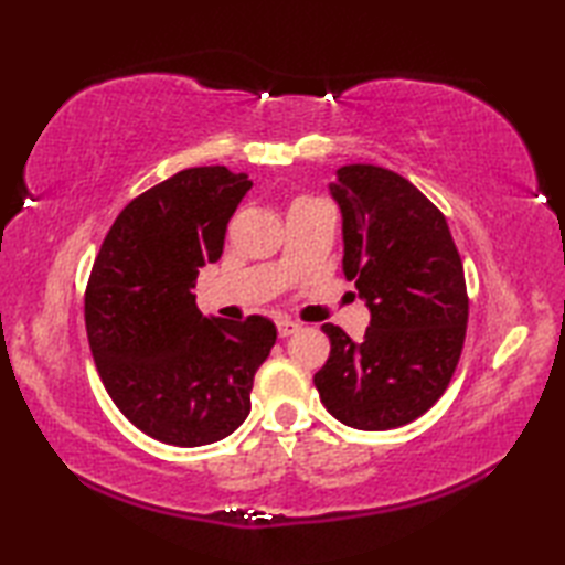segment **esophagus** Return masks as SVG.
<instances>
[{"mask_svg": "<svg viewBox=\"0 0 565 565\" xmlns=\"http://www.w3.org/2000/svg\"><path fill=\"white\" fill-rule=\"evenodd\" d=\"M301 328H303L301 322H296V320H281L279 322V338H291V334H296Z\"/></svg>", "mask_w": 565, "mask_h": 565, "instance_id": "esophagus-1", "label": "esophagus"}]
</instances>
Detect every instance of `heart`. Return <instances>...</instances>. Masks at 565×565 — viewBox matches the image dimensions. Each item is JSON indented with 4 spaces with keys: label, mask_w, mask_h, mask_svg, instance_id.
Masks as SVG:
<instances>
[{
    "label": "heart",
    "mask_w": 565,
    "mask_h": 565,
    "mask_svg": "<svg viewBox=\"0 0 565 565\" xmlns=\"http://www.w3.org/2000/svg\"><path fill=\"white\" fill-rule=\"evenodd\" d=\"M298 201H303V199H298Z\"/></svg>",
    "instance_id": "obj_1"
}]
</instances>
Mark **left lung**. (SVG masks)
<instances>
[{"label":"left lung","instance_id":"8db88e82","mask_svg":"<svg viewBox=\"0 0 565 565\" xmlns=\"http://www.w3.org/2000/svg\"><path fill=\"white\" fill-rule=\"evenodd\" d=\"M347 281L371 310L362 342L326 322L330 356L313 376L322 405L354 429H393L435 405L459 364L468 322L463 264L447 218L405 177L338 170Z\"/></svg>","mask_w":565,"mask_h":565}]
</instances>
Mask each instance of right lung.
I'll list each match as a JSON object with an SVG mask.
<instances>
[{
  "label": "right lung",
  "instance_id": "add662e5",
  "mask_svg": "<svg viewBox=\"0 0 565 565\" xmlns=\"http://www.w3.org/2000/svg\"><path fill=\"white\" fill-rule=\"evenodd\" d=\"M252 182L227 167H191L118 213L84 291L89 350L118 411L172 447L213 444L245 423L274 322L206 318L191 294L218 262L227 221Z\"/></svg>",
  "mask_w": 565,
  "mask_h": 565
}]
</instances>
